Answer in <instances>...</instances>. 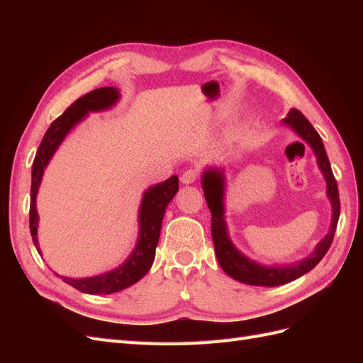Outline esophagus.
<instances>
[{
	"instance_id": "obj_1",
	"label": "esophagus",
	"mask_w": 363,
	"mask_h": 363,
	"mask_svg": "<svg viewBox=\"0 0 363 363\" xmlns=\"http://www.w3.org/2000/svg\"><path fill=\"white\" fill-rule=\"evenodd\" d=\"M196 179H199V172H196L195 169H186L183 174H182V183L183 184H191L194 183Z\"/></svg>"
}]
</instances>
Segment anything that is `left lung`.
I'll list each match as a JSON object with an SVG mask.
<instances>
[{
  "mask_svg": "<svg viewBox=\"0 0 363 363\" xmlns=\"http://www.w3.org/2000/svg\"><path fill=\"white\" fill-rule=\"evenodd\" d=\"M283 124L292 128L296 135L311 145L313 150L318 167H320L325 183H327V196L332 203V224L328 233L321 239L313 250L312 255L298 260L291 265L283 267H267L260 265V263L251 260L247 257L244 252H240L232 239L228 236L227 223H225V206H224V196H225V177H224V168H206L201 175V186L206 196V203L211 208L212 213V239L215 245L216 259L221 265L223 271L232 279L252 284V286H280V284H286L294 281L298 277L304 276L306 272L313 269L320 260L325 256V252L330 248L333 242V236L336 232L337 219L340 213V203H339V192H337V183L335 180V175L332 172L330 162H328L327 152L323 144L321 136L318 131L312 127V124L304 118V115L291 108L288 116L283 119Z\"/></svg>",
  "mask_w": 363,
  "mask_h": 363,
  "instance_id": "left-lung-1",
  "label": "left lung"
}]
</instances>
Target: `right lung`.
Wrapping results in <instances>:
<instances>
[{
	"mask_svg": "<svg viewBox=\"0 0 363 363\" xmlns=\"http://www.w3.org/2000/svg\"><path fill=\"white\" fill-rule=\"evenodd\" d=\"M119 91L116 87H100L89 94L83 95L79 100L74 101L67 111H65L47 130L43 136L39 150L36 152L35 162L31 169V191H30V233L33 238V244L40 255V248L38 242V225L39 215L36 208V196L39 186L43 177L47 164L50 163L54 152L60 147L63 139L67 138L69 131L83 121L89 112H101L113 107L119 100ZM179 191V177L172 175L168 180L159 184L151 186L142 196V203L139 207V235L135 250L124 263L115 269H111L98 276L84 277V279H69L59 276L65 283L71 284L72 288L79 289L84 294H113L123 291L131 284L139 281L150 271L156 256V247L159 242L162 219L164 211Z\"/></svg>",
	"mask_w": 363,
	"mask_h": 363,
	"instance_id": "1",
	"label": "right lung"
}]
</instances>
